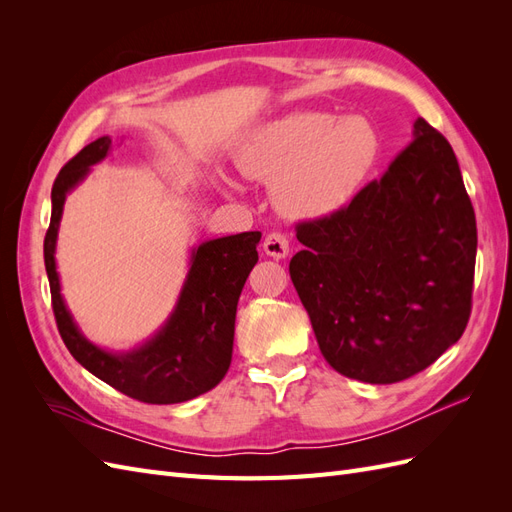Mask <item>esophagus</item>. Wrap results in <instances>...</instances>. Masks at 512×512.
<instances>
[{
	"instance_id": "esophagus-1",
	"label": "esophagus",
	"mask_w": 512,
	"mask_h": 512,
	"mask_svg": "<svg viewBox=\"0 0 512 512\" xmlns=\"http://www.w3.org/2000/svg\"><path fill=\"white\" fill-rule=\"evenodd\" d=\"M262 250H265L267 256H271L275 260H282V258L288 256L290 245H288V239L282 235V232H271V235L265 237Z\"/></svg>"
}]
</instances>
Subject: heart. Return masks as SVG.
Masks as SVG:
<instances>
[{"label": "heart", "instance_id": "1", "mask_svg": "<svg viewBox=\"0 0 512 512\" xmlns=\"http://www.w3.org/2000/svg\"><path fill=\"white\" fill-rule=\"evenodd\" d=\"M380 134L365 115L292 113L254 130L237 149L245 177L275 183L294 220H324L359 196L380 158ZM232 190V181H224Z\"/></svg>", "mask_w": 512, "mask_h": 512}]
</instances>
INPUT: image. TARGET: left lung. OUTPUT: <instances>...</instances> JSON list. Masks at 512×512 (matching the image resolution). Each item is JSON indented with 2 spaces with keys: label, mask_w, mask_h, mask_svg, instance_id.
<instances>
[{
  "label": "left lung",
  "mask_w": 512,
  "mask_h": 512,
  "mask_svg": "<svg viewBox=\"0 0 512 512\" xmlns=\"http://www.w3.org/2000/svg\"><path fill=\"white\" fill-rule=\"evenodd\" d=\"M412 136L344 211L297 226L290 260L322 356L369 384L429 367L472 309L476 218L457 158L423 117Z\"/></svg>",
  "instance_id": "left-lung-1"
}]
</instances>
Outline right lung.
<instances>
[{"mask_svg": "<svg viewBox=\"0 0 512 512\" xmlns=\"http://www.w3.org/2000/svg\"><path fill=\"white\" fill-rule=\"evenodd\" d=\"M111 136L83 147L59 170L51 190V226L44 237V267L51 284L57 329L70 354L102 382L145 404H181L218 386L232 359L235 316L247 275L258 262L260 232L200 243L175 309L145 344L128 352L96 346L81 333L64 301L55 247L66 196L111 151Z\"/></svg>", "mask_w": 512, "mask_h": 512, "instance_id": "right-lung-1", "label": "right lung"}]
</instances>
